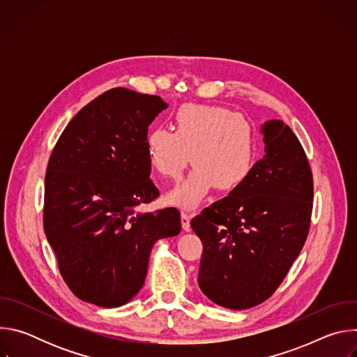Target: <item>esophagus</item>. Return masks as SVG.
Returning a JSON list of instances; mask_svg holds the SVG:
<instances>
[{"label":"esophagus","instance_id":"34e87169","mask_svg":"<svg viewBox=\"0 0 357 357\" xmlns=\"http://www.w3.org/2000/svg\"><path fill=\"white\" fill-rule=\"evenodd\" d=\"M181 222H182V229L185 231H189L190 230V215L186 213V212H182L181 213Z\"/></svg>","mask_w":357,"mask_h":357}]
</instances>
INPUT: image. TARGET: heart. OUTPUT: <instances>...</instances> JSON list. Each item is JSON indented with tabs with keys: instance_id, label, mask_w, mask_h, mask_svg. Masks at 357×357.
Listing matches in <instances>:
<instances>
[{
	"instance_id": "heart-1",
	"label": "heart",
	"mask_w": 357,
	"mask_h": 357,
	"mask_svg": "<svg viewBox=\"0 0 357 357\" xmlns=\"http://www.w3.org/2000/svg\"><path fill=\"white\" fill-rule=\"evenodd\" d=\"M174 130L155 127L145 139L148 161L157 174L178 179L190 175L167 195L172 206L190 211L216 186L222 192L240 188L250 176L257 152L251 123L222 106H182L174 116Z\"/></svg>"
}]
</instances>
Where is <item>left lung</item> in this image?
Listing matches in <instances>:
<instances>
[{"instance_id": "1", "label": "left lung", "mask_w": 357, "mask_h": 357, "mask_svg": "<svg viewBox=\"0 0 357 357\" xmlns=\"http://www.w3.org/2000/svg\"><path fill=\"white\" fill-rule=\"evenodd\" d=\"M266 155L247 181L190 222L203 244L197 284L211 301L247 310L268 299L307 240L314 200L307 154L281 120L261 127Z\"/></svg>"}]
</instances>
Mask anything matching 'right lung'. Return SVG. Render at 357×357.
Here are the masks:
<instances>
[{"instance_id":"right-lung-1","label":"right lung","mask_w":357,"mask_h":357,"mask_svg":"<svg viewBox=\"0 0 357 357\" xmlns=\"http://www.w3.org/2000/svg\"><path fill=\"white\" fill-rule=\"evenodd\" d=\"M167 107L160 96L112 89L70 120L50 154L43 230L70 291L97 307L134 298L152 245L181 231L175 208L137 211L160 195L145 139Z\"/></svg>"}]
</instances>
